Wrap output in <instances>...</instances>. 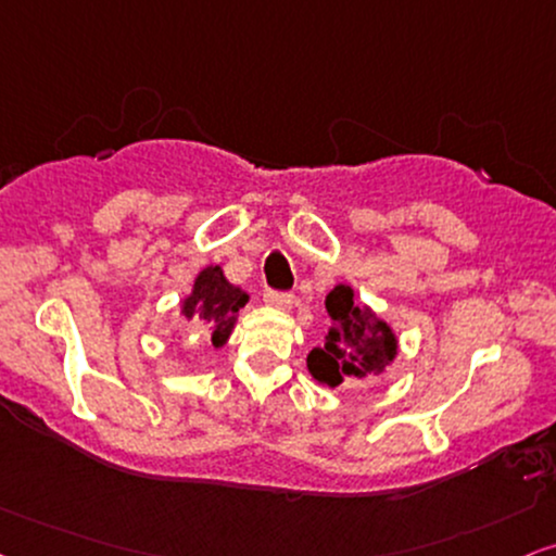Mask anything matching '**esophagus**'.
I'll return each mask as SVG.
<instances>
[{"label":"esophagus","mask_w":556,"mask_h":556,"mask_svg":"<svg viewBox=\"0 0 556 556\" xmlns=\"http://www.w3.org/2000/svg\"><path fill=\"white\" fill-rule=\"evenodd\" d=\"M264 300L269 302L271 307H279V311H292L294 305V294L290 292H277V290H266Z\"/></svg>","instance_id":"esophagus-1"}]
</instances>
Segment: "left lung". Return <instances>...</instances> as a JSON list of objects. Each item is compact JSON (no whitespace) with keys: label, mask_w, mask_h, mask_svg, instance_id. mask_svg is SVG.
Returning a JSON list of instances; mask_svg holds the SVG:
<instances>
[{"label":"left lung","mask_w":556,"mask_h":556,"mask_svg":"<svg viewBox=\"0 0 556 556\" xmlns=\"http://www.w3.org/2000/svg\"><path fill=\"white\" fill-rule=\"evenodd\" d=\"M330 328L326 343L307 354V369L328 388L382 375L397 356V339L367 305H356L349 285H336L326 298Z\"/></svg>","instance_id":"1"}]
</instances>
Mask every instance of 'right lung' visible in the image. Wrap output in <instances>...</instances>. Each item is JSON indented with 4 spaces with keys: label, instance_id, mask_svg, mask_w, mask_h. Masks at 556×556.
I'll return each instance as SVG.
<instances>
[{
    "label": "right lung",
    "instance_id": "obj_1",
    "mask_svg": "<svg viewBox=\"0 0 556 556\" xmlns=\"http://www.w3.org/2000/svg\"><path fill=\"white\" fill-rule=\"evenodd\" d=\"M249 302L241 287L230 285L220 266H205L197 274L192 292L181 300V315L207 330V341L215 349L230 339L238 320V311Z\"/></svg>",
    "mask_w": 556,
    "mask_h": 556
}]
</instances>
